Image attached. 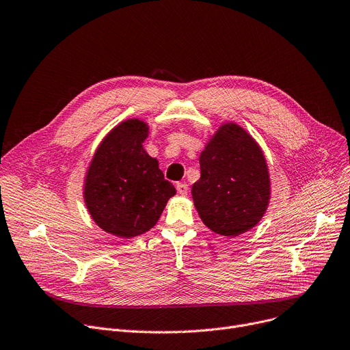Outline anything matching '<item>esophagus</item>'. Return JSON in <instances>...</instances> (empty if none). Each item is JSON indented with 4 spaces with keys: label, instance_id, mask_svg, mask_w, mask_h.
<instances>
[{
    "label": "esophagus",
    "instance_id": "34e87169",
    "mask_svg": "<svg viewBox=\"0 0 350 350\" xmlns=\"http://www.w3.org/2000/svg\"><path fill=\"white\" fill-rule=\"evenodd\" d=\"M176 191H178V193H179V195L186 196V195H187V192H189V186H187L186 183L179 182V183H176Z\"/></svg>",
    "mask_w": 350,
    "mask_h": 350
}]
</instances>
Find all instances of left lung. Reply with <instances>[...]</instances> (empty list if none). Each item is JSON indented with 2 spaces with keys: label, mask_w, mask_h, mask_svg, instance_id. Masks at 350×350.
I'll return each mask as SVG.
<instances>
[{
  "label": "left lung",
  "mask_w": 350,
  "mask_h": 350,
  "mask_svg": "<svg viewBox=\"0 0 350 350\" xmlns=\"http://www.w3.org/2000/svg\"><path fill=\"white\" fill-rule=\"evenodd\" d=\"M200 179L192 186L204 226L237 237L256 226L271 199V179L259 144L237 123H224L199 158Z\"/></svg>",
  "instance_id": "1"
}]
</instances>
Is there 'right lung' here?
<instances>
[{
	"label": "right lung",
	"mask_w": 350,
	"mask_h": 350,
	"mask_svg": "<svg viewBox=\"0 0 350 350\" xmlns=\"http://www.w3.org/2000/svg\"><path fill=\"white\" fill-rule=\"evenodd\" d=\"M148 124L129 119L112 129L87 171L84 200L92 220L106 232L133 238L152 228L176 191L147 154Z\"/></svg>",
	"instance_id": "obj_1"
}]
</instances>
